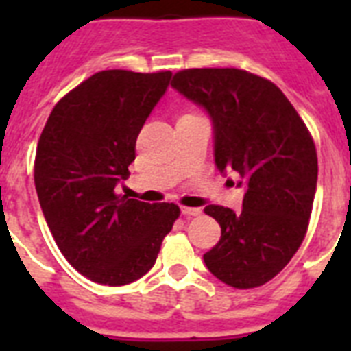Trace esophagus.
Wrapping results in <instances>:
<instances>
[{
  "label": "esophagus",
  "mask_w": 351,
  "mask_h": 351,
  "mask_svg": "<svg viewBox=\"0 0 351 351\" xmlns=\"http://www.w3.org/2000/svg\"><path fill=\"white\" fill-rule=\"evenodd\" d=\"M200 213H202V209L200 208H187V206H182V215H186V217H198Z\"/></svg>",
  "instance_id": "obj_1"
}]
</instances>
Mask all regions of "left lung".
Listing matches in <instances>:
<instances>
[{
    "mask_svg": "<svg viewBox=\"0 0 351 351\" xmlns=\"http://www.w3.org/2000/svg\"><path fill=\"white\" fill-rule=\"evenodd\" d=\"M171 87L206 109L215 164L245 191L239 213L215 204L204 209L222 230L204 262L228 286H262L304 240L319 173L313 138L282 90L247 71L186 69Z\"/></svg>",
    "mask_w": 351,
    "mask_h": 351,
    "instance_id": "obj_1",
    "label": "left lung"
}]
</instances>
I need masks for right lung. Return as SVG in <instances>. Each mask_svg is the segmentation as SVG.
<instances>
[{
    "label": "right lung",
    "instance_id": "right-lung-1",
    "mask_svg": "<svg viewBox=\"0 0 351 351\" xmlns=\"http://www.w3.org/2000/svg\"><path fill=\"white\" fill-rule=\"evenodd\" d=\"M171 76L93 74L54 106L38 142L34 184L47 226L69 264L98 284L123 286L145 275L180 215L176 204L117 193Z\"/></svg>",
    "mask_w": 351,
    "mask_h": 351
}]
</instances>
